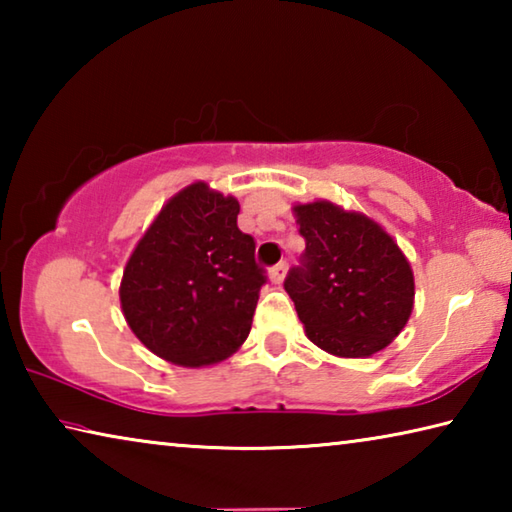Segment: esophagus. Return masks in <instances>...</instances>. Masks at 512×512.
<instances>
[{"instance_id":"obj_1","label":"esophagus","mask_w":512,"mask_h":512,"mask_svg":"<svg viewBox=\"0 0 512 512\" xmlns=\"http://www.w3.org/2000/svg\"><path fill=\"white\" fill-rule=\"evenodd\" d=\"M287 271H289V266H287V262H280V264H275L273 268H271V282L273 284H282V280L284 277H287Z\"/></svg>"}]
</instances>
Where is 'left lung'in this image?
<instances>
[{
	"label": "left lung",
	"mask_w": 512,
	"mask_h": 512,
	"mask_svg": "<svg viewBox=\"0 0 512 512\" xmlns=\"http://www.w3.org/2000/svg\"><path fill=\"white\" fill-rule=\"evenodd\" d=\"M307 248L284 289L307 339L334 357L366 359L409 323L413 271L397 241L370 216L332 201L293 205Z\"/></svg>",
	"instance_id": "1"
}]
</instances>
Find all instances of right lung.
Segmentation results:
<instances>
[{"instance_id": "add662e5", "label": "right lung", "mask_w": 512, "mask_h": 512, "mask_svg": "<svg viewBox=\"0 0 512 512\" xmlns=\"http://www.w3.org/2000/svg\"><path fill=\"white\" fill-rule=\"evenodd\" d=\"M237 214L235 196L198 180L162 205L128 257L121 311L160 359L203 368L246 341L266 275Z\"/></svg>"}]
</instances>
